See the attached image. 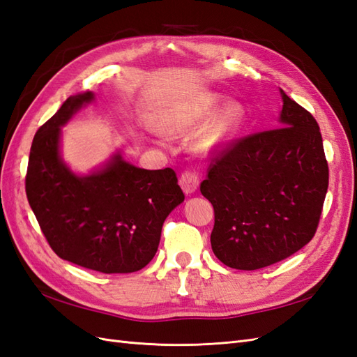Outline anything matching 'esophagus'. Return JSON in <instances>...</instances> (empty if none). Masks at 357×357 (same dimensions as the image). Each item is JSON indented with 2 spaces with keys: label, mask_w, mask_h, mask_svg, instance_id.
I'll use <instances>...</instances> for the list:
<instances>
[{
  "label": "esophagus",
  "mask_w": 357,
  "mask_h": 357,
  "mask_svg": "<svg viewBox=\"0 0 357 357\" xmlns=\"http://www.w3.org/2000/svg\"><path fill=\"white\" fill-rule=\"evenodd\" d=\"M198 185H199V178H198V176H197L195 172H192V171L181 172L180 186H181V189H183L185 194H188V195L194 194L195 190H197V188H198Z\"/></svg>",
  "instance_id": "1"
}]
</instances>
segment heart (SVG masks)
<instances>
[{"mask_svg":"<svg viewBox=\"0 0 357 357\" xmlns=\"http://www.w3.org/2000/svg\"><path fill=\"white\" fill-rule=\"evenodd\" d=\"M220 106V95L204 93L183 107L169 112L163 119L165 132L171 135H194L207 125L197 141L198 150L206 154L222 151L244 128L247 110L239 102H230L216 114Z\"/></svg>","mask_w":357,"mask_h":357,"instance_id":"1","label":"heart"}]
</instances>
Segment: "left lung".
Wrapping results in <instances>:
<instances>
[{
	"mask_svg": "<svg viewBox=\"0 0 357 357\" xmlns=\"http://www.w3.org/2000/svg\"><path fill=\"white\" fill-rule=\"evenodd\" d=\"M279 128L231 142L199 190L212 203L215 256L234 269L265 268L314 238L328 188L318 123L282 89Z\"/></svg>",
	"mask_w": 357,
	"mask_h": 357,
	"instance_id": "8db88e82",
	"label": "left lung"
}]
</instances>
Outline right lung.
<instances>
[{
    "label": "right lung",
    "mask_w": 357,
    "mask_h": 357,
    "mask_svg": "<svg viewBox=\"0 0 357 357\" xmlns=\"http://www.w3.org/2000/svg\"><path fill=\"white\" fill-rule=\"evenodd\" d=\"M92 92L69 97L34 135L25 192L54 253L104 274L135 273L150 264L163 221L185 194L174 169H142L121 153L88 176H77L60 155V135Z\"/></svg>",
    "instance_id": "right-lung-1"
}]
</instances>
